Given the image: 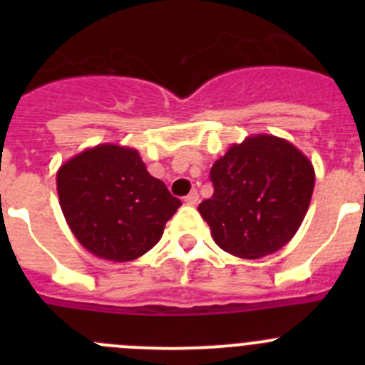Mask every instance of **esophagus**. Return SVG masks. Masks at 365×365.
Returning a JSON list of instances; mask_svg holds the SVG:
<instances>
[{
	"instance_id": "esophagus-1",
	"label": "esophagus",
	"mask_w": 365,
	"mask_h": 365,
	"mask_svg": "<svg viewBox=\"0 0 365 365\" xmlns=\"http://www.w3.org/2000/svg\"><path fill=\"white\" fill-rule=\"evenodd\" d=\"M197 201H200V194H197V190H190V192L185 196L187 205L194 206V205H197Z\"/></svg>"
}]
</instances>
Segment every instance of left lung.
I'll return each instance as SVG.
<instances>
[{
    "label": "left lung",
    "mask_w": 365,
    "mask_h": 365,
    "mask_svg": "<svg viewBox=\"0 0 365 365\" xmlns=\"http://www.w3.org/2000/svg\"><path fill=\"white\" fill-rule=\"evenodd\" d=\"M213 196L197 206L215 244L257 259L298 231L314 190V169L292 143L257 134L233 145L210 169Z\"/></svg>",
    "instance_id": "8db88e82"
}]
</instances>
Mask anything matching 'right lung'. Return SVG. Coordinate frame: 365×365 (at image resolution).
Returning <instances> with one entry per match:
<instances>
[{
    "instance_id": "1",
    "label": "right lung",
    "mask_w": 365,
    "mask_h": 365,
    "mask_svg": "<svg viewBox=\"0 0 365 365\" xmlns=\"http://www.w3.org/2000/svg\"><path fill=\"white\" fill-rule=\"evenodd\" d=\"M60 206L73 237L102 259L148 252L182 201L146 171L132 148L98 145L65 162L56 175Z\"/></svg>"
}]
</instances>
